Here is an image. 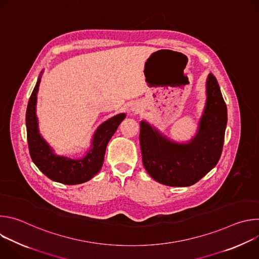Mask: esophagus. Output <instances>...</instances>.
<instances>
[{"instance_id":"1","label":"esophagus","mask_w":259,"mask_h":259,"mask_svg":"<svg viewBox=\"0 0 259 259\" xmlns=\"http://www.w3.org/2000/svg\"><path fill=\"white\" fill-rule=\"evenodd\" d=\"M132 112H133V113H138V108L133 107V108H132Z\"/></svg>"}]
</instances>
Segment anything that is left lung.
Masks as SVG:
<instances>
[{
	"label": "left lung",
	"instance_id": "1",
	"mask_svg": "<svg viewBox=\"0 0 259 259\" xmlns=\"http://www.w3.org/2000/svg\"><path fill=\"white\" fill-rule=\"evenodd\" d=\"M227 123V104L215 77L209 73L205 107L191 140L175 141L146 121L140 122L139 141L145 170L165 186H193L218 163Z\"/></svg>",
	"mask_w": 259,
	"mask_h": 259
}]
</instances>
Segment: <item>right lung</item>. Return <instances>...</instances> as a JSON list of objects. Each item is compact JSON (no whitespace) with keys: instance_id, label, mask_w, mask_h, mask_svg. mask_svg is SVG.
<instances>
[{"instance_id":"right-lung-1","label":"right lung","mask_w":259,"mask_h":259,"mask_svg":"<svg viewBox=\"0 0 259 259\" xmlns=\"http://www.w3.org/2000/svg\"><path fill=\"white\" fill-rule=\"evenodd\" d=\"M43 71H41L29 97L25 115L28 150L31 160L40 171L53 181L63 184H80L86 182L100 171L106 145L121 122L126 118V114L116 115L100 124L92 136L90 147L83 157L72 159L57 155L54 153L53 147L41 135L38 117L35 114L36 94L39 91Z\"/></svg>"}]
</instances>
